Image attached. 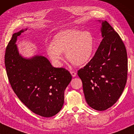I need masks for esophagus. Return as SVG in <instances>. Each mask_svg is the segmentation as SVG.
Returning <instances> with one entry per match:
<instances>
[{"instance_id": "esophagus-1", "label": "esophagus", "mask_w": 134, "mask_h": 134, "mask_svg": "<svg viewBox=\"0 0 134 134\" xmlns=\"http://www.w3.org/2000/svg\"><path fill=\"white\" fill-rule=\"evenodd\" d=\"M70 73H71V76H72L73 77H75V76H76V73L75 72V71H70Z\"/></svg>"}]
</instances>
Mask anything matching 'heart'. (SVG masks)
<instances>
[{
  "mask_svg": "<svg viewBox=\"0 0 134 134\" xmlns=\"http://www.w3.org/2000/svg\"><path fill=\"white\" fill-rule=\"evenodd\" d=\"M97 50V42L90 31L67 29L61 31L53 37L52 45L46 48L50 59L56 66H61L62 54H65L69 61L76 66L87 64Z\"/></svg>",
  "mask_w": 134,
  "mask_h": 134,
  "instance_id": "b5f03b06",
  "label": "heart"
}]
</instances>
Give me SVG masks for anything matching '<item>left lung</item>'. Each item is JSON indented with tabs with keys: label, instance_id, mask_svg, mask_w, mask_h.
<instances>
[{
	"label": "left lung",
	"instance_id": "8db88e82",
	"mask_svg": "<svg viewBox=\"0 0 134 134\" xmlns=\"http://www.w3.org/2000/svg\"><path fill=\"white\" fill-rule=\"evenodd\" d=\"M103 40L93 58L78 71L86 102L95 110L112 106L123 93L127 75L124 43L106 20L101 21Z\"/></svg>",
	"mask_w": 134,
	"mask_h": 134
}]
</instances>
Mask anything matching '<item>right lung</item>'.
I'll list each match as a JSON object with an SVG mask.
<instances>
[{"label": "right lung", "instance_id": "add662e5", "mask_svg": "<svg viewBox=\"0 0 134 134\" xmlns=\"http://www.w3.org/2000/svg\"><path fill=\"white\" fill-rule=\"evenodd\" d=\"M27 30L13 34L7 47V76L14 93L30 110L44 117H51L63 107L64 91L71 75L66 69L53 67L44 56L24 58L19 53L17 39Z\"/></svg>", "mask_w": 134, "mask_h": 134}]
</instances>
